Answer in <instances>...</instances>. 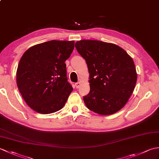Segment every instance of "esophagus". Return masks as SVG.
Masks as SVG:
<instances>
[{"mask_svg":"<svg viewBox=\"0 0 159 159\" xmlns=\"http://www.w3.org/2000/svg\"><path fill=\"white\" fill-rule=\"evenodd\" d=\"M75 86H76V89L79 88L80 86V83H79V82L76 83H75Z\"/></svg>","mask_w":159,"mask_h":159,"instance_id":"obj_1","label":"esophagus"}]
</instances>
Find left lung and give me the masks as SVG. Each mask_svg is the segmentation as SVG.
<instances>
[{"label":"left lung","instance_id":"obj_1","mask_svg":"<svg viewBox=\"0 0 159 159\" xmlns=\"http://www.w3.org/2000/svg\"><path fill=\"white\" fill-rule=\"evenodd\" d=\"M87 63L90 91L83 96L87 107L104 116L117 112L133 93L137 79L133 59L116 44L97 40L75 43Z\"/></svg>","mask_w":159,"mask_h":159}]
</instances>
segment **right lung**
<instances>
[{"label": "right lung", "instance_id": "1", "mask_svg": "<svg viewBox=\"0 0 159 159\" xmlns=\"http://www.w3.org/2000/svg\"><path fill=\"white\" fill-rule=\"evenodd\" d=\"M74 41L51 40L33 46L24 53L17 69L16 81L26 103L38 113L61 109L73 88L67 81L66 61Z\"/></svg>", "mask_w": 159, "mask_h": 159}]
</instances>
